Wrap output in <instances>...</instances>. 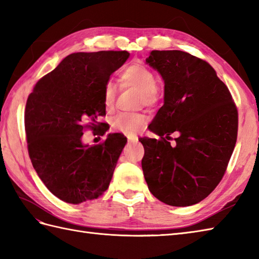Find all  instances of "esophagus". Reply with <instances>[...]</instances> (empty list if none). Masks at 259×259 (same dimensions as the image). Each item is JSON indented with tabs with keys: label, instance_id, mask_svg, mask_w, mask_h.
<instances>
[{
	"label": "esophagus",
	"instance_id": "obj_1",
	"mask_svg": "<svg viewBox=\"0 0 259 259\" xmlns=\"http://www.w3.org/2000/svg\"><path fill=\"white\" fill-rule=\"evenodd\" d=\"M128 141H129V142H137V141H138V137L129 136V137H128Z\"/></svg>",
	"mask_w": 259,
	"mask_h": 259
}]
</instances>
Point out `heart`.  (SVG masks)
<instances>
[{"instance_id":"b5f03b06","label":"heart","mask_w":259,"mask_h":259,"mask_svg":"<svg viewBox=\"0 0 259 259\" xmlns=\"http://www.w3.org/2000/svg\"><path fill=\"white\" fill-rule=\"evenodd\" d=\"M119 81L124 87H134L140 90V102L147 106H153L159 100L157 80L152 71L144 64L133 63L126 67L120 74ZM117 91L111 82L103 89V104L107 109L114 106ZM147 117L139 112H120L111 119L112 129L124 135H135L145 128Z\"/></svg>"}]
</instances>
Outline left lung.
Masks as SVG:
<instances>
[{
	"label": "left lung",
	"instance_id": "8db88e82",
	"mask_svg": "<svg viewBox=\"0 0 259 259\" xmlns=\"http://www.w3.org/2000/svg\"><path fill=\"white\" fill-rule=\"evenodd\" d=\"M147 64L164 82L163 106L141 138V166L151 194L170 206L203 200L221 183L237 140L238 112L210 64L179 51H151ZM178 132L174 146L169 135Z\"/></svg>",
	"mask_w": 259,
	"mask_h": 259
}]
</instances>
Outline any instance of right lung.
Listing matches in <instances>:
<instances>
[{
	"mask_svg": "<svg viewBox=\"0 0 259 259\" xmlns=\"http://www.w3.org/2000/svg\"><path fill=\"white\" fill-rule=\"evenodd\" d=\"M129 56L126 51L70 54L36 82L27 98V151L37 176L59 199L78 205L108 189L126 138L110 134L102 144L89 146L82 136L87 128L101 126L103 89Z\"/></svg>",
	"mask_w": 259,
	"mask_h": 259,
	"instance_id": "obj_1",
	"label": "right lung"
}]
</instances>
